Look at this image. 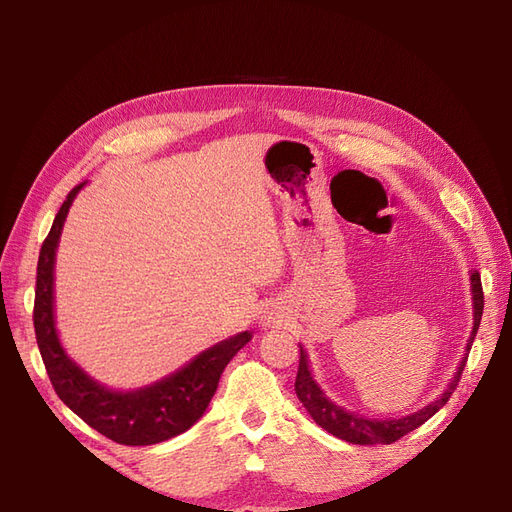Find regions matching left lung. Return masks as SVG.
<instances>
[{
    "instance_id": "1",
    "label": "left lung",
    "mask_w": 512,
    "mask_h": 512,
    "mask_svg": "<svg viewBox=\"0 0 512 512\" xmlns=\"http://www.w3.org/2000/svg\"><path fill=\"white\" fill-rule=\"evenodd\" d=\"M470 282H472V301H474L472 335L468 339L466 356H463L457 371H455V378L451 380L448 389L436 401H431L429 406H425L423 410H418L414 414H408L404 418H386V421H378V418H367V416H361V414L348 412L342 406L333 404V401L322 393V389L316 384L314 376L309 374L307 354L301 348L299 371H297V382H294V391H297L299 401L305 406V410L312 414L314 421L324 431L333 433L335 438L352 442V444H393L399 438H404L406 433L414 431L416 427H421L425 421H429V418L446 404L448 397H451L453 391L457 389L459 378L463 374V367H466V361H468V352L472 348V342H474L476 331H478L480 316H483L485 294H483V284H480V273L478 271H474L470 275Z\"/></svg>"
}]
</instances>
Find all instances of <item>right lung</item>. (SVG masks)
<instances>
[{
	"label": "right lung",
	"mask_w": 512,
	"mask_h": 512,
	"mask_svg": "<svg viewBox=\"0 0 512 512\" xmlns=\"http://www.w3.org/2000/svg\"><path fill=\"white\" fill-rule=\"evenodd\" d=\"M85 183L66 196L57 211L49 237L44 239L38 275H36V301H34V329L36 342L42 354L46 374L59 399L83 421L100 431L102 436L126 446L158 444L188 431L205 414L211 397L218 391V382L224 367L230 363L247 342L250 331H243L226 342L200 352L194 361L145 389L119 393L108 391L85 371L68 359L59 344L53 316V271L55 250L64 228L68 209L74 196Z\"/></svg>",
	"instance_id": "1"
}]
</instances>
